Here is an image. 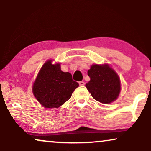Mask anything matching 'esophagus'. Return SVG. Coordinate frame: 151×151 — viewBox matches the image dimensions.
Wrapping results in <instances>:
<instances>
[{
    "label": "esophagus",
    "mask_w": 151,
    "mask_h": 151,
    "mask_svg": "<svg viewBox=\"0 0 151 151\" xmlns=\"http://www.w3.org/2000/svg\"><path fill=\"white\" fill-rule=\"evenodd\" d=\"M79 86H83L85 85V83H84L83 81H80L79 83Z\"/></svg>",
    "instance_id": "obj_1"
}]
</instances>
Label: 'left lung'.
I'll return each instance as SVG.
<instances>
[{"mask_svg":"<svg viewBox=\"0 0 151 151\" xmlns=\"http://www.w3.org/2000/svg\"><path fill=\"white\" fill-rule=\"evenodd\" d=\"M88 75L90 81L86 87L94 99L107 104L117 99L121 82L118 74L108 64H93L88 70Z\"/></svg>","mask_w":151,"mask_h":151,"instance_id":"obj_1","label":"left lung"}]
</instances>
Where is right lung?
I'll return each mask as SVG.
<instances>
[{
	"label": "right lung",
	"mask_w": 151,
	"mask_h": 151,
	"mask_svg": "<svg viewBox=\"0 0 151 151\" xmlns=\"http://www.w3.org/2000/svg\"><path fill=\"white\" fill-rule=\"evenodd\" d=\"M48 60L43 64L32 86V92L44 108H59L71 97L79 83L70 72L61 71L59 63Z\"/></svg>",
	"instance_id": "add662e5"
}]
</instances>
